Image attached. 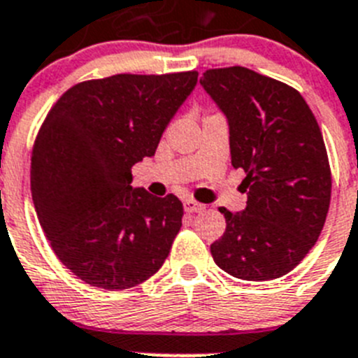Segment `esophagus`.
Here are the masks:
<instances>
[{"mask_svg": "<svg viewBox=\"0 0 358 358\" xmlns=\"http://www.w3.org/2000/svg\"><path fill=\"white\" fill-rule=\"evenodd\" d=\"M204 204H201V202L194 201V199H186L185 201V211L186 213H201V211H204Z\"/></svg>", "mask_w": 358, "mask_h": 358, "instance_id": "obj_1", "label": "esophagus"}]
</instances>
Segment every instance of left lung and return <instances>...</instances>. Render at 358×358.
Here are the masks:
<instances>
[{
    "mask_svg": "<svg viewBox=\"0 0 358 358\" xmlns=\"http://www.w3.org/2000/svg\"><path fill=\"white\" fill-rule=\"evenodd\" d=\"M201 85L229 125L231 164L245 172V210L226 217L211 243L215 264L248 281L276 280L308 255L331 195L327 147L317 120L294 87L252 69H208Z\"/></svg>",
    "mask_w": 358,
    "mask_h": 358,
    "instance_id": "obj_1",
    "label": "left lung"
}]
</instances>
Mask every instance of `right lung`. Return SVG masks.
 Masks as SVG:
<instances>
[{"instance_id":"1","label":"right lung","mask_w":358,"mask_h":358,"mask_svg":"<svg viewBox=\"0 0 358 358\" xmlns=\"http://www.w3.org/2000/svg\"><path fill=\"white\" fill-rule=\"evenodd\" d=\"M197 77L123 73L80 82L44 120L31 152L34 206L59 260L91 287L131 289L166 260L182 202L132 188L131 170L156 154Z\"/></svg>"}]
</instances>
